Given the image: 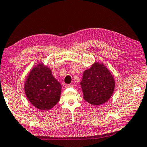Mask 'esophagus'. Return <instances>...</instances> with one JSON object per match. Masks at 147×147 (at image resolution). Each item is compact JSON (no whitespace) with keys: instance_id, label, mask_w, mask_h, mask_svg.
I'll use <instances>...</instances> for the list:
<instances>
[{"instance_id":"esophagus-1","label":"esophagus","mask_w":147,"mask_h":147,"mask_svg":"<svg viewBox=\"0 0 147 147\" xmlns=\"http://www.w3.org/2000/svg\"><path fill=\"white\" fill-rule=\"evenodd\" d=\"M73 85L72 84H67L66 86H65V88H69V87H73Z\"/></svg>"}]
</instances>
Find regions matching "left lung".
Masks as SVG:
<instances>
[{
    "mask_svg": "<svg viewBox=\"0 0 147 147\" xmlns=\"http://www.w3.org/2000/svg\"><path fill=\"white\" fill-rule=\"evenodd\" d=\"M80 85L85 101L93 105H100L111 98L115 88V81L103 63L95 62L84 72Z\"/></svg>",
    "mask_w": 147,
    "mask_h": 147,
    "instance_id": "8db88e82",
    "label": "left lung"
}]
</instances>
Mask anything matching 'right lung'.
Listing matches in <instances>:
<instances>
[{
  "mask_svg": "<svg viewBox=\"0 0 147 147\" xmlns=\"http://www.w3.org/2000/svg\"><path fill=\"white\" fill-rule=\"evenodd\" d=\"M24 89L32 105L39 110L48 111L59 101L61 85L53 77L50 69L40 63L29 72Z\"/></svg>",
  "mask_w": 147,
  "mask_h": 147,
  "instance_id": "obj_1",
  "label": "right lung"
}]
</instances>
